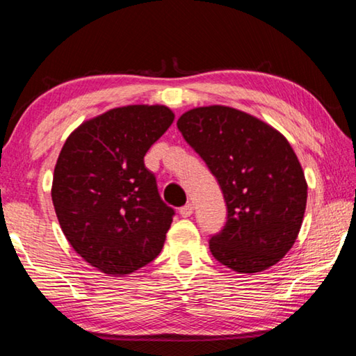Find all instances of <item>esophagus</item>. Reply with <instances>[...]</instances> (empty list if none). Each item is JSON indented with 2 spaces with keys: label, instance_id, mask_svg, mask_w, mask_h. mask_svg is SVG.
I'll use <instances>...</instances> for the list:
<instances>
[{
  "label": "esophagus",
  "instance_id": "34e87169",
  "mask_svg": "<svg viewBox=\"0 0 356 356\" xmlns=\"http://www.w3.org/2000/svg\"><path fill=\"white\" fill-rule=\"evenodd\" d=\"M193 204H186V206H184V207H180V210H179V213L184 216V218H188V216H191V213H193Z\"/></svg>",
  "mask_w": 356,
  "mask_h": 356
}]
</instances>
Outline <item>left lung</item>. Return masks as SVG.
Listing matches in <instances>:
<instances>
[{"instance_id": "1", "label": "left lung", "mask_w": 356, "mask_h": 356, "mask_svg": "<svg viewBox=\"0 0 356 356\" xmlns=\"http://www.w3.org/2000/svg\"><path fill=\"white\" fill-rule=\"evenodd\" d=\"M177 129L226 201V225L209 240L213 257L237 273L278 264L298 237L308 197L291 144L264 120L222 105L193 108Z\"/></svg>"}]
</instances>
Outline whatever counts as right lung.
Returning <instances> with one entry per match:
<instances>
[{"label": "right lung", "mask_w": 356, "mask_h": 356, "mask_svg": "<svg viewBox=\"0 0 356 356\" xmlns=\"http://www.w3.org/2000/svg\"><path fill=\"white\" fill-rule=\"evenodd\" d=\"M172 120L163 105L113 108L64 143L53 206L72 248L100 272L130 275L163 248L174 209L161 201L144 155Z\"/></svg>", "instance_id": "obj_1"}]
</instances>
